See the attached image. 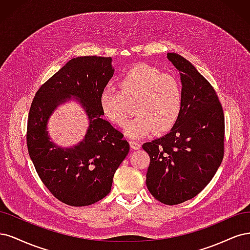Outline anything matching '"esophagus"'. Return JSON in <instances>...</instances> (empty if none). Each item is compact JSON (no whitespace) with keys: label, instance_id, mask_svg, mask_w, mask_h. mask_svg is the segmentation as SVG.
Instances as JSON below:
<instances>
[{"label":"esophagus","instance_id":"1","mask_svg":"<svg viewBox=\"0 0 250 250\" xmlns=\"http://www.w3.org/2000/svg\"><path fill=\"white\" fill-rule=\"evenodd\" d=\"M130 146L133 149H139L141 147V144L138 141H135V140H130Z\"/></svg>","mask_w":250,"mask_h":250}]
</instances>
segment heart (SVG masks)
Instances as JSON below:
<instances>
[{"mask_svg": "<svg viewBox=\"0 0 250 250\" xmlns=\"http://www.w3.org/2000/svg\"><path fill=\"white\" fill-rule=\"evenodd\" d=\"M119 91L104 87L99 95L103 115L111 124L123 125L134 104L135 118L125 126L132 139L157 131L165 133L174 126L182 112L183 92L178 79L146 64H137L118 80Z\"/></svg>", "mask_w": 250, "mask_h": 250, "instance_id": "heart-1", "label": "heart"}]
</instances>
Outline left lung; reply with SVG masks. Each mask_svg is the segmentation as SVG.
<instances>
[{
    "label": "left lung",
    "instance_id": "left-lung-1",
    "mask_svg": "<svg viewBox=\"0 0 250 250\" xmlns=\"http://www.w3.org/2000/svg\"><path fill=\"white\" fill-rule=\"evenodd\" d=\"M167 59L181 76L182 112L170 131L142 147L150 158L148 191L173 206L196 196L218 170L224 154V115L214 88L192 63L175 53H168Z\"/></svg>",
    "mask_w": 250,
    "mask_h": 250
}]
</instances>
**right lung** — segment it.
<instances>
[{
	"label": "right lung",
	"mask_w": 250,
	"mask_h": 250,
	"mask_svg": "<svg viewBox=\"0 0 250 250\" xmlns=\"http://www.w3.org/2000/svg\"><path fill=\"white\" fill-rule=\"evenodd\" d=\"M113 74L111 57L74 58L39 88L32 102L27 128L30 158L44 186L68 206H89L107 196L130 150L124 135L102 118L99 106L100 92ZM71 98L83 108L88 128L82 142L61 148L50 140L47 123Z\"/></svg>",
	"instance_id": "obj_1"
}]
</instances>
